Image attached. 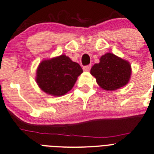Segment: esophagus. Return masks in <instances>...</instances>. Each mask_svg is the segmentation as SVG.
<instances>
[{
  "instance_id": "34e87169",
  "label": "esophagus",
  "mask_w": 154,
  "mask_h": 154,
  "mask_svg": "<svg viewBox=\"0 0 154 154\" xmlns=\"http://www.w3.org/2000/svg\"><path fill=\"white\" fill-rule=\"evenodd\" d=\"M90 68H91V65H86V66L83 67V71H89V70H90Z\"/></svg>"
}]
</instances>
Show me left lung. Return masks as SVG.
<instances>
[{"mask_svg": "<svg viewBox=\"0 0 154 154\" xmlns=\"http://www.w3.org/2000/svg\"><path fill=\"white\" fill-rule=\"evenodd\" d=\"M99 60V63L92 67L90 74L101 89L114 91L129 83L132 68L128 61L110 53L101 56Z\"/></svg>", "mask_w": 154, "mask_h": 154, "instance_id": "8db88e82", "label": "left lung"}]
</instances>
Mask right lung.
<instances>
[{
	"mask_svg": "<svg viewBox=\"0 0 154 154\" xmlns=\"http://www.w3.org/2000/svg\"><path fill=\"white\" fill-rule=\"evenodd\" d=\"M83 73L80 65L65 55L44 59L36 71L35 80L40 89L53 96H62L71 90Z\"/></svg>",
	"mask_w": 154,
	"mask_h": 154,
	"instance_id": "obj_1",
	"label": "right lung"
}]
</instances>
